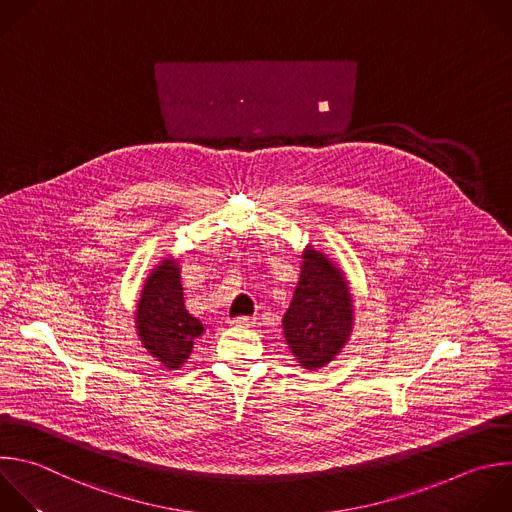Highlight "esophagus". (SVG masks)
<instances>
[{"mask_svg": "<svg viewBox=\"0 0 512 512\" xmlns=\"http://www.w3.org/2000/svg\"><path fill=\"white\" fill-rule=\"evenodd\" d=\"M229 323H231V325H239V327H249V325L255 323V317H251V315H239V317H231Z\"/></svg>", "mask_w": 512, "mask_h": 512, "instance_id": "1", "label": "esophagus"}]
</instances>
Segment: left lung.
Returning a JSON list of instances; mask_svg holds the SVG:
<instances>
[{
    "instance_id": "left-lung-1",
    "label": "left lung",
    "mask_w": 512,
    "mask_h": 512,
    "mask_svg": "<svg viewBox=\"0 0 512 512\" xmlns=\"http://www.w3.org/2000/svg\"><path fill=\"white\" fill-rule=\"evenodd\" d=\"M301 259L299 281L283 315V333L297 362L305 370H317L346 346L354 305L344 273L323 253L307 249Z\"/></svg>"
}]
</instances>
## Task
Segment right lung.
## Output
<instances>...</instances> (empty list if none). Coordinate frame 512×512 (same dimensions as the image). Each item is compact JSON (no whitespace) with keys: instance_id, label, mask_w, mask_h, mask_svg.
<instances>
[{"instance_id":"1","label":"right lung","mask_w":512,"mask_h":512,"mask_svg":"<svg viewBox=\"0 0 512 512\" xmlns=\"http://www.w3.org/2000/svg\"><path fill=\"white\" fill-rule=\"evenodd\" d=\"M136 329L142 346L166 370H177L191 356L203 323L185 307L181 269L175 259H164L142 287L136 305Z\"/></svg>"}]
</instances>
